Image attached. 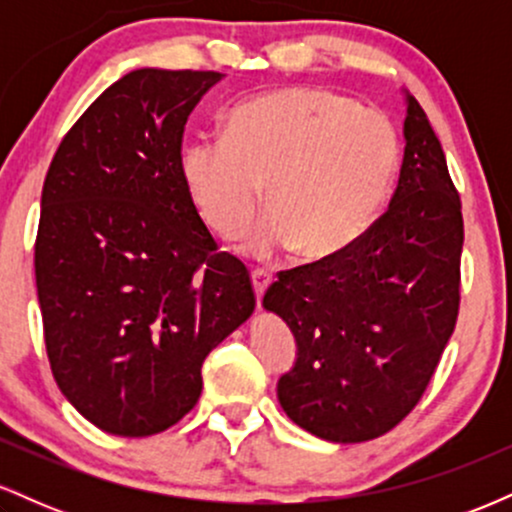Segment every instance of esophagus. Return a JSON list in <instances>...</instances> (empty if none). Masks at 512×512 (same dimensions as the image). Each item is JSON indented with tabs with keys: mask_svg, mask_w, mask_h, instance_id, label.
I'll return each instance as SVG.
<instances>
[{
	"mask_svg": "<svg viewBox=\"0 0 512 512\" xmlns=\"http://www.w3.org/2000/svg\"><path fill=\"white\" fill-rule=\"evenodd\" d=\"M252 286H255V296H257V303L262 301V296H264V291L269 289V286H272V279L274 276L267 272V269H252Z\"/></svg>",
	"mask_w": 512,
	"mask_h": 512,
	"instance_id": "obj_1",
	"label": "esophagus"
}]
</instances>
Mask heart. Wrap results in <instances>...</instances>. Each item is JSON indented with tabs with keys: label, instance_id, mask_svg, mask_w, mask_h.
I'll return each mask as SVG.
<instances>
[{
	"label": "heart",
	"instance_id": "1",
	"mask_svg": "<svg viewBox=\"0 0 512 512\" xmlns=\"http://www.w3.org/2000/svg\"><path fill=\"white\" fill-rule=\"evenodd\" d=\"M402 142L390 117L320 86L262 93L233 108L226 139H197L180 156L192 202L219 238L248 233L274 211L248 252L296 250L308 264L354 248L383 214L397 182Z\"/></svg>",
	"mask_w": 512,
	"mask_h": 512
}]
</instances>
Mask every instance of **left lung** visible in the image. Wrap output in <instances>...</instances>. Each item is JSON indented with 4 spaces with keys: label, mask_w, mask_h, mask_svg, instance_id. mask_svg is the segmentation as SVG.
<instances>
[{
    "label": "left lung",
    "mask_w": 512,
    "mask_h": 512,
    "mask_svg": "<svg viewBox=\"0 0 512 512\" xmlns=\"http://www.w3.org/2000/svg\"><path fill=\"white\" fill-rule=\"evenodd\" d=\"M404 101L390 207L344 255L279 272L262 301L298 346L281 409L330 443L383 436L419 404L460 308V195L424 108Z\"/></svg>",
    "instance_id": "8db88e82"
}]
</instances>
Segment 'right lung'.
<instances>
[{"label": "right lung", "instance_id": "obj_1", "mask_svg": "<svg viewBox=\"0 0 512 512\" xmlns=\"http://www.w3.org/2000/svg\"><path fill=\"white\" fill-rule=\"evenodd\" d=\"M219 72L134 69L52 158L35 284L62 395L125 438L178 424L202 363L255 310L250 274L216 250L180 173L185 122Z\"/></svg>", "mask_w": 512, "mask_h": 512}]
</instances>
